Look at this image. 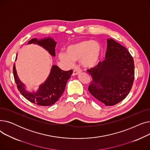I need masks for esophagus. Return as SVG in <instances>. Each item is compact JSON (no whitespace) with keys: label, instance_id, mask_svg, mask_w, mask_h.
<instances>
[{"label":"esophagus","instance_id":"esophagus-1","mask_svg":"<svg viewBox=\"0 0 150 150\" xmlns=\"http://www.w3.org/2000/svg\"><path fill=\"white\" fill-rule=\"evenodd\" d=\"M81 72V70L80 69H75L73 71V75H78V74H80Z\"/></svg>","mask_w":150,"mask_h":150}]
</instances>
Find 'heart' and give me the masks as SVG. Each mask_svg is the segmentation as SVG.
<instances>
[{
	"label": "heart",
	"instance_id": "1",
	"mask_svg": "<svg viewBox=\"0 0 150 150\" xmlns=\"http://www.w3.org/2000/svg\"><path fill=\"white\" fill-rule=\"evenodd\" d=\"M67 53L60 52L58 57L67 64L72 66L75 61H80L83 66L92 68L98 63L102 53L100 44L92 40H84L69 45Z\"/></svg>",
	"mask_w": 150,
	"mask_h": 150
}]
</instances>
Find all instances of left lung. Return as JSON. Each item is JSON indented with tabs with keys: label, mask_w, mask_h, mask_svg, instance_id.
<instances>
[{
	"label": "left lung",
	"mask_w": 150,
	"mask_h": 150,
	"mask_svg": "<svg viewBox=\"0 0 150 150\" xmlns=\"http://www.w3.org/2000/svg\"><path fill=\"white\" fill-rule=\"evenodd\" d=\"M105 59L88 69L92 80L88 87L92 96L106 106L125 99L134 79V63L129 51L112 39H107Z\"/></svg>",
	"instance_id": "obj_1"
}]
</instances>
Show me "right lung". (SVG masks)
<instances>
[{
	"label": "right lung",
	"mask_w": 150,
	"mask_h": 150,
	"mask_svg": "<svg viewBox=\"0 0 150 150\" xmlns=\"http://www.w3.org/2000/svg\"><path fill=\"white\" fill-rule=\"evenodd\" d=\"M37 44L49 51L52 56H55V45L57 42L50 38L42 39L34 38L31 39L28 44ZM17 58V56H16ZM72 70L64 71L57 66H53L50 74L44 84L39 86L36 92H27L23 84L18 76L15 64L13 66V75L17 88L22 95L27 100L39 106H47L53 105L58 100L64 92L67 81L72 74Z\"/></svg>",
	"instance_id": "obj_1"
}]
</instances>
